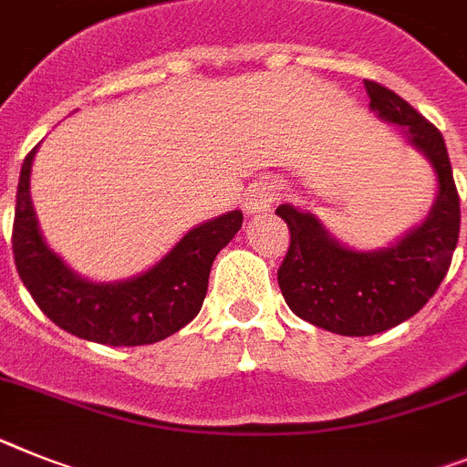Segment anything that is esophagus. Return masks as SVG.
<instances>
[{
    "label": "esophagus",
    "instance_id": "obj_1",
    "mask_svg": "<svg viewBox=\"0 0 467 467\" xmlns=\"http://www.w3.org/2000/svg\"><path fill=\"white\" fill-rule=\"evenodd\" d=\"M274 198H276V186H274L272 182H260V184L253 186V191H250V198H248V202H245V210H248L250 214L266 213V210L272 207Z\"/></svg>",
    "mask_w": 467,
    "mask_h": 467
}]
</instances>
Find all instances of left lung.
Listing matches in <instances>:
<instances>
[{"label": "left lung", "instance_id": "1", "mask_svg": "<svg viewBox=\"0 0 467 467\" xmlns=\"http://www.w3.org/2000/svg\"><path fill=\"white\" fill-rule=\"evenodd\" d=\"M370 109L404 127L428 155L440 191L423 224L388 250L357 253L328 236L309 213L278 205L290 245L278 266V285L295 314L337 336H376L404 324L444 281L461 231V202L441 131L388 87L366 79Z\"/></svg>", "mask_w": 467, "mask_h": 467}]
</instances>
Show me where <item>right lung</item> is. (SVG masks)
I'll return each mask as SVG.
<instances>
[{"instance_id":"1","label":"right lung","mask_w":467,"mask_h":467,"mask_svg":"<svg viewBox=\"0 0 467 467\" xmlns=\"http://www.w3.org/2000/svg\"><path fill=\"white\" fill-rule=\"evenodd\" d=\"M33 149L16 193L11 248L23 285L58 328L110 348L165 340L201 312L217 253L243 224L238 210L195 226L153 269L122 283H91L56 257L37 229L30 202Z\"/></svg>"}]
</instances>
